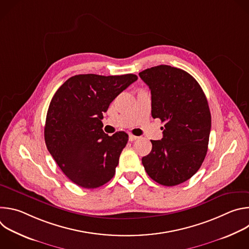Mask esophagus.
<instances>
[{
    "mask_svg": "<svg viewBox=\"0 0 249 249\" xmlns=\"http://www.w3.org/2000/svg\"><path fill=\"white\" fill-rule=\"evenodd\" d=\"M137 139H138L137 136H134V135H132V134L129 135V141H130V142H133V141H135V140H137Z\"/></svg>",
    "mask_w": 249,
    "mask_h": 249,
    "instance_id": "34e87169",
    "label": "esophagus"
}]
</instances>
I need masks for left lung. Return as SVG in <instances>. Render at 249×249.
<instances>
[{"instance_id":"8db88e82","label":"left lung","mask_w":249,"mask_h":249,"mask_svg":"<svg viewBox=\"0 0 249 249\" xmlns=\"http://www.w3.org/2000/svg\"><path fill=\"white\" fill-rule=\"evenodd\" d=\"M150 88L152 116L164 127L142 159L149 176L164 186L183 183L198 171L207 155L211 113L198 82L185 71L160 65L139 73Z\"/></svg>"}]
</instances>
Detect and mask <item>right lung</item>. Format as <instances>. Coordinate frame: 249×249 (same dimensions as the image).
Instances as JSON below:
<instances>
[{"mask_svg":"<svg viewBox=\"0 0 249 249\" xmlns=\"http://www.w3.org/2000/svg\"><path fill=\"white\" fill-rule=\"evenodd\" d=\"M137 80L133 74L77 75L52 97L44 127L45 144L64 174L77 185L93 189L114 176L128 135L105 134L101 119L113 99Z\"/></svg>","mask_w":249,"mask_h":249,"instance_id":"right-lung-1","label":"right lung"}]
</instances>
